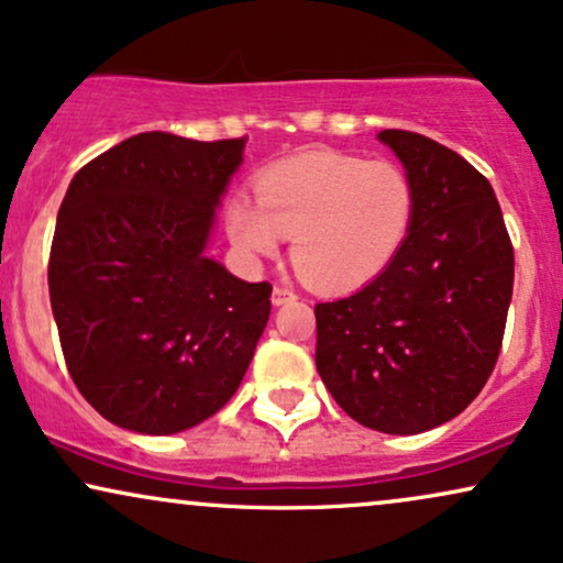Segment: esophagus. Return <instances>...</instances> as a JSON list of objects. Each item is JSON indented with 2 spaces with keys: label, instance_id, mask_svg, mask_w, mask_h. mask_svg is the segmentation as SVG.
Masks as SVG:
<instances>
[{
  "label": "esophagus",
  "instance_id": "obj_1",
  "mask_svg": "<svg viewBox=\"0 0 563 563\" xmlns=\"http://www.w3.org/2000/svg\"><path fill=\"white\" fill-rule=\"evenodd\" d=\"M297 295L292 287H284V284H276L274 287V295H271V302L274 305H287V302H295Z\"/></svg>",
  "mask_w": 563,
  "mask_h": 563
}]
</instances>
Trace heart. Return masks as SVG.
<instances>
[{
    "instance_id": "heart-1",
    "label": "heart",
    "mask_w": 563,
    "mask_h": 563,
    "mask_svg": "<svg viewBox=\"0 0 563 563\" xmlns=\"http://www.w3.org/2000/svg\"><path fill=\"white\" fill-rule=\"evenodd\" d=\"M255 200L224 206L232 245L250 263L276 255L292 238V263L321 289H357L391 266L412 232L418 192L391 158L305 151L255 175Z\"/></svg>"
}]
</instances>
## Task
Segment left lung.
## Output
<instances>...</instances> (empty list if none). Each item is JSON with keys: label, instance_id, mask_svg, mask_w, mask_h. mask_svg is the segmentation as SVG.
I'll use <instances>...</instances> for the list:
<instances>
[{"label": "left lung", "instance_id": "1", "mask_svg": "<svg viewBox=\"0 0 563 563\" xmlns=\"http://www.w3.org/2000/svg\"><path fill=\"white\" fill-rule=\"evenodd\" d=\"M378 137L412 177L418 213L384 274L316 305V367L360 426L412 435L456 418L494 373L515 247L473 164L409 130Z\"/></svg>", "mask_w": 563, "mask_h": 563}]
</instances>
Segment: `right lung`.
<instances>
[{"label":"right lung","instance_id":"1","mask_svg":"<svg viewBox=\"0 0 563 563\" xmlns=\"http://www.w3.org/2000/svg\"><path fill=\"white\" fill-rule=\"evenodd\" d=\"M247 137L141 133L67 187L48 255L62 355L101 418L169 435L238 391L268 323L271 284L206 255Z\"/></svg>","mask_w":563,"mask_h":563}]
</instances>
